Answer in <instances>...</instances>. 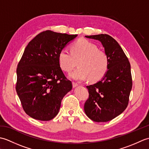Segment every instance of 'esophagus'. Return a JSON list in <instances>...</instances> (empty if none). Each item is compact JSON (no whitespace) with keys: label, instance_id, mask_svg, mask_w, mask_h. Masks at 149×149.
<instances>
[{"label":"esophagus","instance_id":"34e87169","mask_svg":"<svg viewBox=\"0 0 149 149\" xmlns=\"http://www.w3.org/2000/svg\"><path fill=\"white\" fill-rule=\"evenodd\" d=\"M72 85H73V88H75L78 86V84L76 83H74V82H73Z\"/></svg>","mask_w":149,"mask_h":149}]
</instances>
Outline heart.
Masks as SVG:
<instances>
[{"label": "heart", "instance_id": "b5f03b06", "mask_svg": "<svg viewBox=\"0 0 149 149\" xmlns=\"http://www.w3.org/2000/svg\"><path fill=\"white\" fill-rule=\"evenodd\" d=\"M77 62L79 67L70 77L77 81L89 79L91 81H97L104 77L108 68L107 55L98 50L96 45L85 39H79L73 43L70 52L65 49L59 52L58 63L63 71L71 72Z\"/></svg>", "mask_w": 149, "mask_h": 149}]
</instances>
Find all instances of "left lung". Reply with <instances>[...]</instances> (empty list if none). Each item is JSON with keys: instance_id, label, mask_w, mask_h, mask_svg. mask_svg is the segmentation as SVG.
<instances>
[{"instance_id": "8db88e82", "label": "left lung", "mask_w": 149, "mask_h": 149, "mask_svg": "<svg viewBox=\"0 0 149 149\" xmlns=\"http://www.w3.org/2000/svg\"><path fill=\"white\" fill-rule=\"evenodd\" d=\"M86 37L100 41L109 63L102 79L86 86L89 98L84 104V112L94 122H108L127 107L132 85L131 65L118 43L108 34Z\"/></svg>"}]
</instances>
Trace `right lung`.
<instances>
[{"mask_svg": "<svg viewBox=\"0 0 149 149\" xmlns=\"http://www.w3.org/2000/svg\"><path fill=\"white\" fill-rule=\"evenodd\" d=\"M77 34L47 30L25 49L17 68L16 91L22 107L34 119L49 121L58 115L65 95L72 89L58 63L60 50Z\"/></svg>", "mask_w": 149, "mask_h": 149, "instance_id": "1", "label": "right lung"}]
</instances>
